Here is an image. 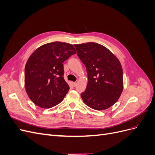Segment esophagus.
<instances>
[{"label":"esophagus","mask_w":155,"mask_h":155,"mask_svg":"<svg viewBox=\"0 0 155 155\" xmlns=\"http://www.w3.org/2000/svg\"><path fill=\"white\" fill-rule=\"evenodd\" d=\"M72 85H73V87H76V82H72Z\"/></svg>","instance_id":"1"}]
</instances>
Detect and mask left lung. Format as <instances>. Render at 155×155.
Wrapping results in <instances>:
<instances>
[{"label": "left lung", "instance_id": "left-lung-1", "mask_svg": "<svg viewBox=\"0 0 155 155\" xmlns=\"http://www.w3.org/2000/svg\"><path fill=\"white\" fill-rule=\"evenodd\" d=\"M77 55L88 75L83 101L95 110H105L118 101L123 91V70L113 54L95 43L75 45Z\"/></svg>", "mask_w": 155, "mask_h": 155}]
</instances>
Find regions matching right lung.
I'll return each instance as SVG.
<instances>
[{
	"label": "right lung",
	"mask_w": 155,
	"mask_h": 155,
	"mask_svg": "<svg viewBox=\"0 0 155 155\" xmlns=\"http://www.w3.org/2000/svg\"><path fill=\"white\" fill-rule=\"evenodd\" d=\"M76 53L73 45L53 42L40 46L28 59L25 69L26 91L30 99L41 108L61 101L69 91L64 79L63 63Z\"/></svg>",
	"instance_id": "obj_1"
}]
</instances>
